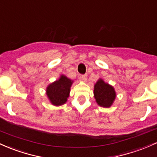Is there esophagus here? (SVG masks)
I'll list each match as a JSON object with an SVG mask.
<instances>
[{"instance_id":"34e87169","label":"esophagus","mask_w":157,"mask_h":157,"mask_svg":"<svg viewBox=\"0 0 157 157\" xmlns=\"http://www.w3.org/2000/svg\"><path fill=\"white\" fill-rule=\"evenodd\" d=\"M80 79L83 82H86L87 80V75H81L80 77Z\"/></svg>"}]
</instances>
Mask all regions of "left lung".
I'll return each instance as SVG.
<instances>
[{"label":"left lung","mask_w":157,"mask_h":157,"mask_svg":"<svg viewBox=\"0 0 157 157\" xmlns=\"http://www.w3.org/2000/svg\"><path fill=\"white\" fill-rule=\"evenodd\" d=\"M94 98L98 106L109 108L114 103L116 92L113 86L99 78L94 86Z\"/></svg>","instance_id":"1"}]
</instances>
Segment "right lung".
Listing matches in <instances>:
<instances>
[{
	"label": "right lung",
	"instance_id": "add662e5",
	"mask_svg": "<svg viewBox=\"0 0 157 157\" xmlns=\"http://www.w3.org/2000/svg\"><path fill=\"white\" fill-rule=\"evenodd\" d=\"M74 81L64 75L51 82L46 88V95L50 103L53 106H59L65 104L70 95L71 87Z\"/></svg>",
	"mask_w": 157,
	"mask_h": 157
}]
</instances>
